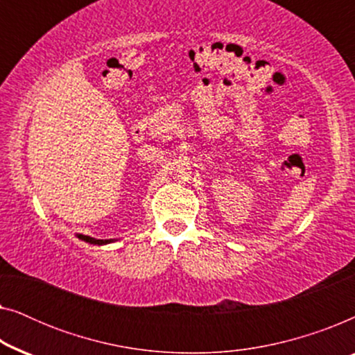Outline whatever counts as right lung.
<instances>
[{
  "instance_id": "1",
  "label": "right lung",
  "mask_w": 355,
  "mask_h": 355,
  "mask_svg": "<svg viewBox=\"0 0 355 355\" xmlns=\"http://www.w3.org/2000/svg\"><path fill=\"white\" fill-rule=\"evenodd\" d=\"M80 241L87 242V244H94V245H106L110 244V242H114V239H95V237H90V236H84V234H77Z\"/></svg>"
}]
</instances>
